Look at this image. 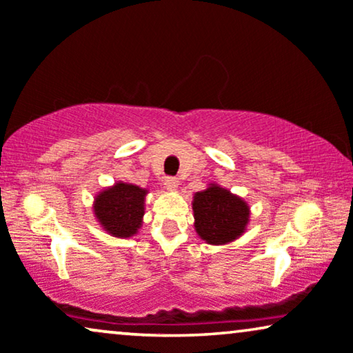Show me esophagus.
<instances>
[{"instance_id":"obj_1","label":"esophagus","mask_w":353,"mask_h":353,"mask_svg":"<svg viewBox=\"0 0 353 353\" xmlns=\"http://www.w3.org/2000/svg\"><path fill=\"white\" fill-rule=\"evenodd\" d=\"M163 186H165L167 191H175L178 188V180H176V178H165V181H163Z\"/></svg>"}]
</instances>
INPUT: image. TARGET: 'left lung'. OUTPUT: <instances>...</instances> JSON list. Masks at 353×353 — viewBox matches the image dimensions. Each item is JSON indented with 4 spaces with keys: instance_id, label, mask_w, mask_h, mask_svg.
<instances>
[{
    "instance_id": "left-lung-1",
    "label": "left lung",
    "mask_w": 353,
    "mask_h": 353,
    "mask_svg": "<svg viewBox=\"0 0 353 353\" xmlns=\"http://www.w3.org/2000/svg\"><path fill=\"white\" fill-rule=\"evenodd\" d=\"M194 230L207 244L225 245L241 238L250 221V207L243 197L233 194L219 183L192 196Z\"/></svg>"
}]
</instances>
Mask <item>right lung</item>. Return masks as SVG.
Returning <instances> with one entry per match:
<instances>
[{"label":"right lung","instance_id":"1","mask_svg":"<svg viewBox=\"0 0 353 353\" xmlns=\"http://www.w3.org/2000/svg\"><path fill=\"white\" fill-rule=\"evenodd\" d=\"M146 188L117 181L104 188L93 201V214L105 233L119 239L138 234L143 226Z\"/></svg>","mask_w":353,"mask_h":353}]
</instances>
